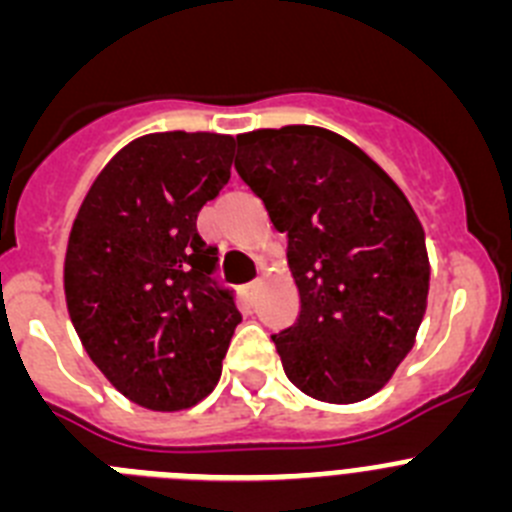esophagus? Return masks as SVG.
I'll use <instances>...</instances> for the list:
<instances>
[{"label":"esophagus","mask_w":512,"mask_h":512,"mask_svg":"<svg viewBox=\"0 0 512 512\" xmlns=\"http://www.w3.org/2000/svg\"><path fill=\"white\" fill-rule=\"evenodd\" d=\"M259 287H261V279H253V282H248L246 284V289H248V295H256V292H259Z\"/></svg>","instance_id":"34e87169"}]
</instances>
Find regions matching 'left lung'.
Wrapping results in <instances>:
<instances>
[{
	"instance_id": "1",
	"label": "left lung",
	"mask_w": 512,
	"mask_h": 512,
	"mask_svg": "<svg viewBox=\"0 0 512 512\" xmlns=\"http://www.w3.org/2000/svg\"><path fill=\"white\" fill-rule=\"evenodd\" d=\"M235 171L287 235L300 315L271 336L297 390L372 397L413 348L428 302L425 233L408 197L351 140L312 125L238 135Z\"/></svg>"
}]
</instances>
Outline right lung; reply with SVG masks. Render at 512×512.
Returning a JSON list of instances; mask_svg holds the SVG:
<instances>
[{"instance_id": "add662e5", "label": "right lung", "mask_w": 512, "mask_h": 512, "mask_svg": "<svg viewBox=\"0 0 512 512\" xmlns=\"http://www.w3.org/2000/svg\"><path fill=\"white\" fill-rule=\"evenodd\" d=\"M233 148L217 133L143 135L104 166L71 228V323L99 372L148 410L210 395L241 323L235 292L217 284V246L197 233Z\"/></svg>"}]
</instances>
